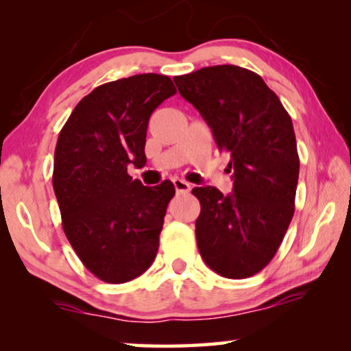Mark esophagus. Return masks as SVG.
<instances>
[{"label":"esophagus","mask_w":351,"mask_h":351,"mask_svg":"<svg viewBox=\"0 0 351 351\" xmlns=\"http://www.w3.org/2000/svg\"><path fill=\"white\" fill-rule=\"evenodd\" d=\"M172 184H174L177 193H189V191L191 190V186H190L189 182H185V180H182V179H174V180H172Z\"/></svg>","instance_id":"esophagus-1"}]
</instances>
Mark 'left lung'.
Returning <instances> with one entry per match:
<instances>
[{"label": "left lung", "mask_w": 351, "mask_h": 351, "mask_svg": "<svg viewBox=\"0 0 351 351\" xmlns=\"http://www.w3.org/2000/svg\"><path fill=\"white\" fill-rule=\"evenodd\" d=\"M174 83L233 171V193L191 191L201 204L195 223L201 257L230 280L256 275L275 257L294 215L300 162L292 119L265 81L241 66H204Z\"/></svg>", "instance_id": "8db88e82"}]
</instances>
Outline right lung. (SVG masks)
<instances>
[{
  "instance_id": "obj_1",
  "label": "right lung",
  "mask_w": 351,
  "mask_h": 351,
  "mask_svg": "<svg viewBox=\"0 0 351 351\" xmlns=\"http://www.w3.org/2000/svg\"><path fill=\"white\" fill-rule=\"evenodd\" d=\"M176 94L169 76L134 75L80 100L57 138L52 186L62 227L76 256L105 282L141 276L155 261L167 204L165 180L143 186L128 166L147 162L148 119Z\"/></svg>"
}]
</instances>
